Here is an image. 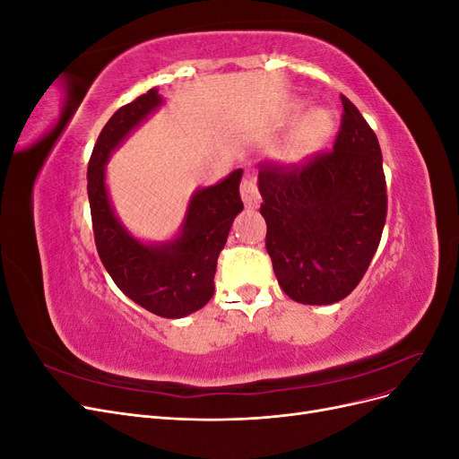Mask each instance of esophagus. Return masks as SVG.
Wrapping results in <instances>:
<instances>
[{
    "instance_id": "esophagus-1",
    "label": "esophagus",
    "mask_w": 459,
    "mask_h": 459,
    "mask_svg": "<svg viewBox=\"0 0 459 459\" xmlns=\"http://www.w3.org/2000/svg\"><path fill=\"white\" fill-rule=\"evenodd\" d=\"M241 199L247 208H258V204H260L258 186L251 174H245L243 182H241Z\"/></svg>"
}]
</instances>
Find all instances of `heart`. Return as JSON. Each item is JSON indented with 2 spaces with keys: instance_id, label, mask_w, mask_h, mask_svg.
Masks as SVG:
<instances>
[{
  "instance_id": "1",
  "label": "heart",
  "mask_w": 459,
  "mask_h": 459,
  "mask_svg": "<svg viewBox=\"0 0 459 459\" xmlns=\"http://www.w3.org/2000/svg\"><path fill=\"white\" fill-rule=\"evenodd\" d=\"M333 130L331 115L324 108H314L299 120L280 149V159L285 162H300L322 145Z\"/></svg>"
}]
</instances>
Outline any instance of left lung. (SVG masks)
Masks as SVG:
<instances>
[{
	"mask_svg": "<svg viewBox=\"0 0 459 459\" xmlns=\"http://www.w3.org/2000/svg\"><path fill=\"white\" fill-rule=\"evenodd\" d=\"M333 151L304 164H262L260 214L266 251L285 295L302 304L349 297L377 251L386 218V184L377 135L341 95Z\"/></svg>",
	"mask_w": 459,
	"mask_h": 459,
	"instance_id": "left-lung-1",
	"label": "left lung"
}]
</instances>
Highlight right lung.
Here are the masks:
<instances>
[{"label":"right lung","mask_w":459,"mask_h":459,"mask_svg":"<svg viewBox=\"0 0 459 459\" xmlns=\"http://www.w3.org/2000/svg\"><path fill=\"white\" fill-rule=\"evenodd\" d=\"M160 105L162 97L152 88L108 118L88 164V197L97 253L113 281L145 310L176 319L201 310L214 295L220 251L228 241L233 218L243 211V170H233L216 186L193 193L176 239L159 245L135 239L110 206L105 164L110 152Z\"/></svg>","instance_id":"obj_1"}]
</instances>
